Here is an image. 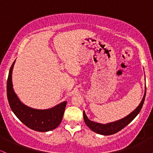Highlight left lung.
Returning a JSON list of instances; mask_svg holds the SVG:
<instances>
[{
    "label": "left lung",
    "instance_id": "left-lung-1",
    "mask_svg": "<svg viewBox=\"0 0 153 153\" xmlns=\"http://www.w3.org/2000/svg\"><path fill=\"white\" fill-rule=\"evenodd\" d=\"M145 95H146V88H145V92L143 96V99L142 100L141 103H140V105L137 107L136 109L133 111L131 114H129L126 117L120 119V120H118L114 122L108 123V124H100V123H96L93 122V121H91L87 117L85 111H83L84 121H85V124H86L88 127L90 128L91 130L94 131V132L103 135H111L115 134V133L122 130L123 128L125 127L126 126H127L137 117V115L140 113V110L143 108L144 101H145Z\"/></svg>",
    "mask_w": 153,
    "mask_h": 153
}]
</instances>
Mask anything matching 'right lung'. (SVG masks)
Wrapping results in <instances>:
<instances>
[{
	"label": "right lung",
	"mask_w": 153,
	"mask_h": 153,
	"mask_svg": "<svg viewBox=\"0 0 153 153\" xmlns=\"http://www.w3.org/2000/svg\"><path fill=\"white\" fill-rule=\"evenodd\" d=\"M14 63L15 61L10 67L7 80V98L12 111L23 124L33 130L48 131L57 128L62 122L67 102L64 101L53 108L45 110L35 109L22 103L14 93L12 85L11 74Z\"/></svg>",
	"instance_id": "1"
}]
</instances>
